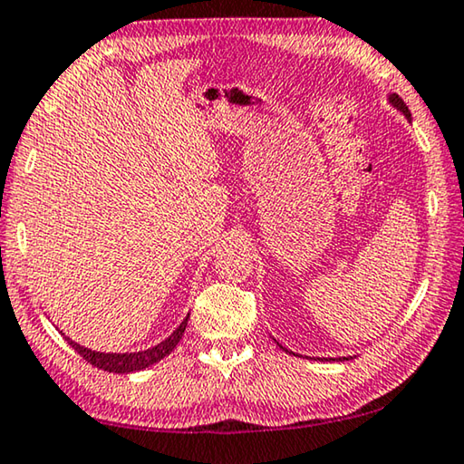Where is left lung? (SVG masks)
Returning a JSON list of instances; mask_svg holds the SVG:
<instances>
[{
  "label": "left lung",
  "mask_w": 464,
  "mask_h": 464,
  "mask_svg": "<svg viewBox=\"0 0 464 464\" xmlns=\"http://www.w3.org/2000/svg\"><path fill=\"white\" fill-rule=\"evenodd\" d=\"M390 102L393 103V106H396L398 110H402V112H404V116H406V119H411V110H409V106H406V103H404V100L402 98H400V95L398 93H392V98H390ZM281 348H283V345H281ZM283 350H285V348H283Z\"/></svg>",
  "instance_id": "obj_1"
}]
</instances>
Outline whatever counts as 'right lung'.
Listing matches in <instances>:
<instances>
[{
	"instance_id": "obj_1",
	"label": "right lung",
	"mask_w": 464,
	"mask_h": 464,
	"mask_svg": "<svg viewBox=\"0 0 464 464\" xmlns=\"http://www.w3.org/2000/svg\"><path fill=\"white\" fill-rule=\"evenodd\" d=\"M185 327H188V319L179 324V329L175 331V334H172L170 337H166L162 343H158L150 350L135 352V354H102V352L87 350V348H82V345L74 343L71 337H66V342L72 345L74 352H79V356L82 358V361L95 366V369L108 371V372H133V371H141V369H145V366L154 364L158 361H162L164 356H169L170 352L177 348V343L181 342Z\"/></svg>"
}]
</instances>
